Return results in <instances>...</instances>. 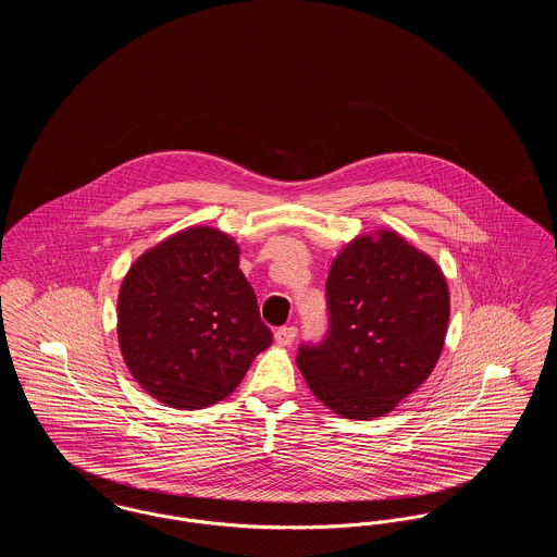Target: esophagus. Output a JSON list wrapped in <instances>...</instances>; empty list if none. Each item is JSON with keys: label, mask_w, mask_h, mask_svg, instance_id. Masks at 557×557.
<instances>
[{"label": "esophagus", "mask_w": 557, "mask_h": 557, "mask_svg": "<svg viewBox=\"0 0 557 557\" xmlns=\"http://www.w3.org/2000/svg\"><path fill=\"white\" fill-rule=\"evenodd\" d=\"M273 338H275V343H277V345H292V343H294V338H296V327H294V325H284V327L275 330Z\"/></svg>", "instance_id": "esophagus-1"}]
</instances>
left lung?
<instances>
[{
	"instance_id": "8db88e82",
	"label": "left lung",
	"mask_w": 557,
	"mask_h": 557,
	"mask_svg": "<svg viewBox=\"0 0 557 557\" xmlns=\"http://www.w3.org/2000/svg\"><path fill=\"white\" fill-rule=\"evenodd\" d=\"M325 292L330 334L321 346H300L296 366L336 416L382 418L438 363L450 315L447 277L395 230H377L341 248Z\"/></svg>"
}]
</instances>
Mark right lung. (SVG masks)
Listing matches in <instances>:
<instances>
[{
	"label": "right lung",
	"instance_id": "1",
	"mask_svg": "<svg viewBox=\"0 0 557 557\" xmlns=\"http://www.w3.org/2000/svg\"><path fill=\"white\" fill-rule=\"evenodd\" d=\"M116 336L135 382L173 409H205L238 388L273 336L230 234L191 225L141 252L123 277Z\"/></svg>",
	"mask_w": 557,
	"mask_h": 557
}]
</instances>
